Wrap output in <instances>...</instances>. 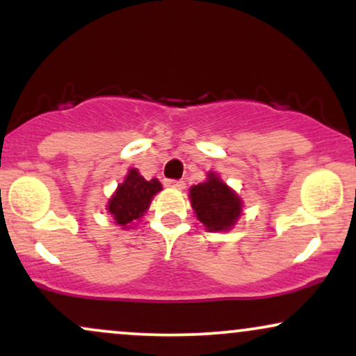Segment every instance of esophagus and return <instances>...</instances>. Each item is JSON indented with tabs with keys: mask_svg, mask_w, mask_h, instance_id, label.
<instances>
[{
	"mask_svg": "<svg viewBox=\"0 0 356 356\" xmlns=\"http://www.w3.org/2000/svg\"><path fill=\"white\" fill-rule=\"evenodd\" d=\"M165 186L170 187V189H175V191L186 189V182H184V181H167Z\"/></svg>",
	"mask_w": 356,
	"mask_h": 356,
	"instance_id": "34e87169",
	"label": "esophagus"
}]
</instances>
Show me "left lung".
Segmentation results:
<instances>
[{
    "mask_svg": "<svg viewBox=\"0 0 356 356\" xmlns=\"http://www.w3.org/2000/svg\"><path fill=\"white\" fill-rule=\"evenodd\" d=\"M195 218L209 232H226L236 226L243 214V199L219 174L207 172V179L189 189Z\"/></svg>",
    "mask_w": 356,
    "mask_h": 356,
    "instance_id": "obj_1",
    "label": "left lung"
}]
</instances>
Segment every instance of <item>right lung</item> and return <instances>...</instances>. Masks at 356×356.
Wrapping results in <instances>:
<instances>
[{
    "label": "right lung",
    "mask_w": 356,
    "mask_h": 356,
    "mask_svg": "<svg viewBox=\"0 0 356 356\" xmlns=\"http://www.w3.org/2000/svg\"><path fill=\"white\" fill-rule=\"evenodd\" d=\"M162 191L159 179L145 181L137 169H129L124 182L118 184L112 197L108 199L107 212L122 229H130L149 209L154 195Z\"/></svg>",
    "instance_id": "obj_1"
}]
</instances>
